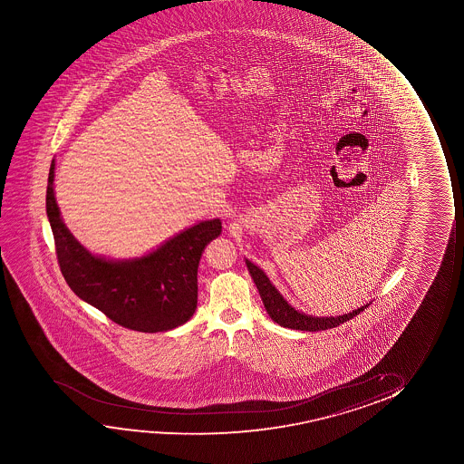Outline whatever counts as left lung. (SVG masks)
<instances>
[{
	"instance_id": "left-lung-1",
	"label": "left lung",
	"mask_w": 464,
	"mask_h": 464,
	"mask_svg": "<svg viewBox=\"0 0 464 464\" xmlns=\"http://www.w3.org/2000/svg\"><path fill=\"white\" fill-rule=\"evenodd\" d=\"M248 267V273L254 279L255 285L260 292L261 301L265 304L269 317L273 318L276 324H279L284 328L299 331H324L330 328H336L339 324L347 322L350 318L356 317L360 312L364 311L369 304H364L356 309V311L337 315V317H312L305 315L303 312L296 311L295 307L288 304L284 296L277 292V288L267 279L266 274L261 271L260 267L255 266L252 261L246 260Z\"/></svg>"
}]
</instances>
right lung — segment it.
<instances>
[{"label": "right lung", "instance_id": "1", "mask_svg": "<svg viewBox=\"0 0 464 464\" xmlns=\"http://www.w3.org/2000/svg\"><path fill=\"white\" fill-rule=\"evenodd\" d=\"M52 161L45 195L60 271L85 303L128 330L159 333L190 320L198 303V265L204 248L222 233L218 218L199 222L134 260L90 254L66 228L53 193Z\"/></svg>", "mask_w": 464, "mask_h": 464}]
</instances>
